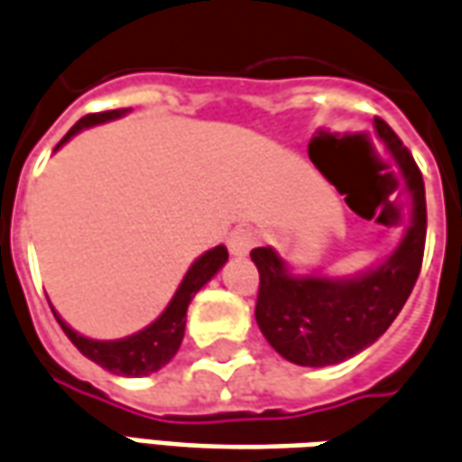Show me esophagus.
Instances as JSON below:
<instances>
[{"label": "esophagus", "instance_id": "1", "mask_svg": "<svg viewBox=\"0 0 462 462\" xmlns=\"http://www.w3.org/2000/svg\"><path fill=\"white\" fill-rule=\"evenodd\" d=\"M260 240H263L260 230H254V227H247V225H240V227H235V230L230 232L227 247H230L232 254L242 257V254L250 253L253 247H257V245H260Z\"/></svg>", "mask_w": 462, "mask_h": 462}]
</instances>
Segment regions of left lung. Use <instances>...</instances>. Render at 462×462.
<instances>
[{"label": "left lung", "instance_id": "obj_1", "mask_svg": "<svg viewBox=\"0 0 462 462\" xmlns=\"http://www.w3.org/2000/svg\"><path fill=\"white\" fill-rule=\"evenodd\" d=\"M375 130L398 160L412 198L411 227L383 264L360 277L330 280L290 275L273 247H254L250 253L260 273L257 325L267 343L295 365H335L365 350L398 318L420 275L428 227L422 175L385 119L375 117Z\"/></svg>", "mask_w": 462, "mask_h": 462}]
</instances>
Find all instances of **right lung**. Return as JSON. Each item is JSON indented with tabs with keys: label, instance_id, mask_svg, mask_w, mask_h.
Masks as SVG:
<instances>
[{
	"label": "right lung",
	"instance_id": "add662e5",
	"mask_svg": "<svg viewBox=\"0 0 462 462\" xmlns=\"http://www.w3.org/2000/svg\"><path fill=\"white\" fill-rule=\"evenodd\" d=\"M122 115H127V109H109V112H92L82 117L72 130L64 134V140L60 144L69 140L72 134H77L85 127H92V125H102V122H109V119H117ZM227 263V247L225 245H217L212 247L209 253H205L199 260L192 263V267L187 270L185 280L177 287L175 298L170 300V305L164 308V312L152 322L147 325L144 330L134 332L130 337H122V340H89L85 335L74 332L67 322L54 312V318L60 322V328L64 330V335L74 343V347L79 353L89 357L92 363L102 365L109 373L115 375H150V373H157L160 367L167 365L175 353L182 345V337H185V322H187V308L192 298L198 295V290L205 282H209L212 277L217 275L222 264Z\"/></svg>",
	"mask_w": 462,
	"mask_h": 462
}]
</instances>
